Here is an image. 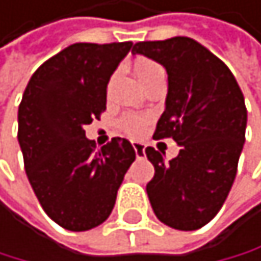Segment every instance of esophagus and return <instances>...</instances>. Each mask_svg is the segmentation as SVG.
Instances as JSON below:
<instances>
[{
	"mask_svg": "<svg viewBox=\"0 0 261 261\" xmlns=\"http://www.w3.org/2000/svg\"><path fill=\"white\" fill-rule=\"evenodd\" d=\"M133 150L136 153V158H143L145 156V146L143 143H140V141H133Z\"/></svg>",
	"mask_w": 261,
	"mask_h": 261,
	"instance_id": "obj_1",
	"label": "esophagus"
}]
</instances>
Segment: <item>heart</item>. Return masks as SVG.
<instances>
[{"label": "heart", "instance_id": "heart-1", "mask_svg": "<svg viewBox=\"0 0 261 261\" xmlns=\"http://www.w3.org/2000/svg\"><path fill=\"white\" fill-rule=\"evenodd\" d=\"M133 68H135V73L136 76L140 78L141 83H146V81H150L153 76H156V74H162L163 69L162 66L158 65V63H154L153 60L150 58H145V56H140V58H136L135 63H133ZM146 116L143 115H136V113H126L120 118V128L121 132L132 136V138H138L145 133L146 129Z\"/></svg>", "mask_w": 261, "mask_h": 261}]
</instances>
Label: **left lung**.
<instances>
[{
    "label": "left lung",
    "instance_id": "1",
    "mask_svg": "<svg viewBox=\"0 0 261 261\" xmlns=\"http://www.w3.org/2000/svg\"><path fill=\"white\" fill-rule=\"evenodd\" d=\"M132 53L168 73L166 108L153 138L181 146L168 163L154 148L145 150L154 166L146 185L151 208L171 228L198 230L220 212L237 176L247 128L243 93L228 66L192 38L140 41Z\"/></svg>",
    "mask_w": 261,
    "mask_h": 261
}]
</instances>
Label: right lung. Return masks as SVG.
Instances as JSON below:
<instances>
[{
	"mask_svg": "<svg viewBox=\"0 0 261 261\" xmlns=\"http://www.w3.org/2000/svg\"><path fill=\"white\" fill-rule=\"evenodd\" d=\"M123 43H74L51 56L30 80L18 108V141L39 205L69 231L101 225L136 154L126 138L101 150L85 126L107 110V86L132 49Z\"/></svg>",
	"mask_w": 261,
	"mask_h": 261,
	"instance_id": "right-lung-1",
	"label": "right lung"
}]
</instances>
